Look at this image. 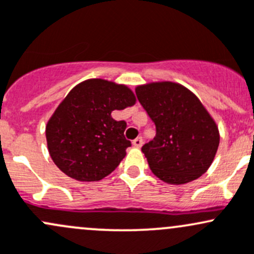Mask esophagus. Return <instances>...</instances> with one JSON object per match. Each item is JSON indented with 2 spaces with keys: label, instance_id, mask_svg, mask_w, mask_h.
Segmentation results:
<instances>
[{
  "label": "esophagus",
  "instance_id": "1",
  "mask_svg": "<svg viewBox=\"0 0 254 254\" xmlns=\"http://www.w3.org/2000/svg\"><path fill=\"white\" fill-rule=\"evenodd\" d=\"M142 142H143V140H142V137H141V136H138V137H136L134 141H132V145L135 146V147H141V146H142Z\"/></svg>",
  "mask_w": 254,
  "mask_h": 254
}]
</instances>
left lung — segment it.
Returning a JSON list of instances; mask_svg holds the SVG:
<instances>
[{
    "instance_id": "left-lung-1",
    "label": "left lung",
    "mask_w": 254,
    "mask_h": 254,
    "mask_svg": "<svg viewBox=\"0 0 254 254\" xmlns=\"http://www.w3.org/2000/svg\"><path fill=\"white\" fill-rule=\"evenodd\" d=\"M138 102L156 125V136L142 146L152 173L173 185L204 174L219 146L215 122L201 101L170 81L136 87Z\"/></svg>"
}]
</instances>
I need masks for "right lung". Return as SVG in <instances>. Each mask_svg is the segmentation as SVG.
<instances>
[{
	"instance_id": "1",
	"label": "right lung",
	"mask_w": 254,
	"mask_h": 254,
	"mask_svg": "<svg viewBox=\"0 0 254 254\" xmlns=\"http://www.w3.org/2000/svg\"><path fill=\"white\" fill-rule=\"evenodd\" d=\"M125 85L90 79L74 87L47 123L50 156L65 175L79 181H98L109 175L131 142L127 123L111 113L135 105Z\"/></svg>"
}]
</instances>
